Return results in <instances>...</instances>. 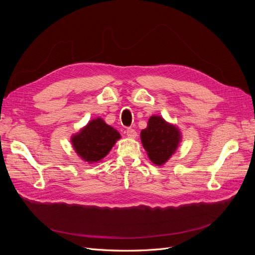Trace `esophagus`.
Returning a JSON list of instances; mask_svg holds the SVG:
<instances>
[{
  "instance_id": "obj_1",
  "label": "esophagus",
  "mask_w": 255,
  "mask_h": 255,
  "mask_svg": "<svg viewBox=\"0 0 255 255\" xmlns=\"http://www.w3.org/2000/svg\"><path fill=\"white\" fill-rule=\"evenodd\" d=\"M127 135H128V138H135L137 136V132H136L135 129L129 128L127 129Z\"/></svg>"
}]
</instances>
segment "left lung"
Wrapping results in <instances>:
<instances>
[{
	"instance_id": "obj_1",
	"label": "left lung",
	"mask_w": 255,
	"mask_h": 255,
	"mask_svg": "<svg viewBox=\"0 0 255 255\" xmlns=\"http://www.w3.org/2000/svg\"><path fill=\"white\" fill-rule=\"evenodd\" d=\"M140 139L152 163L161 166L176 151L181 142V133L175 126L159 116H152L148 127L141 130Z\"/></svg>"
}]
</instances>
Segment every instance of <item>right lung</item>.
<instances>
[{
  "label": "right lung",
  "instance_id": "1",
  "mask_svg": "<svg viewBox=\"0 0 255 255\" xmlns=\"http://www.w3.org/2000/svg\"><path fill=\"white\" fill-rule=\"evenodd\" d=\"M120 137L117 129L106 125L101 118H97L91 120L78 134L73 135L71 142L82 159L88 163H96L110 153Z\"/></svg>",
  "mask_w": 255,
  "mask_h": 255
}]
</instances>
